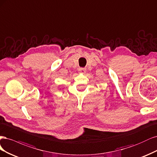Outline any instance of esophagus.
Returning <instances> with one entry per match:
<instances>
[{"mask_svg": "<svg viewBox=\"0 0 157 157\" xmlns=\"http://www.w3.org/2000/svg\"><path fill=\"white\" fill-rule=\"evenodd\" d=\"M78 71L79 72H82V73H85L86 72V69L85 68H79L78 69Z\"/></svg>", "mask_w": 157, "mask_h": 157, "instance_id": "34e87169", "label": "esophagus"}]
</instances>
